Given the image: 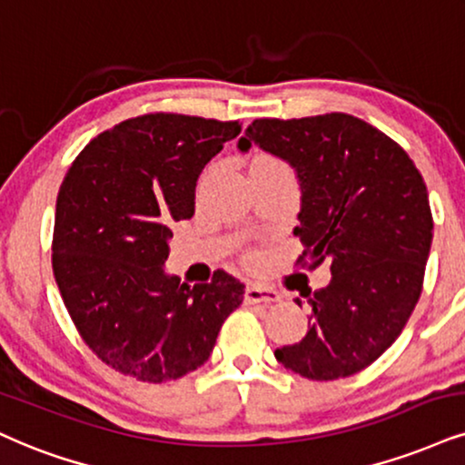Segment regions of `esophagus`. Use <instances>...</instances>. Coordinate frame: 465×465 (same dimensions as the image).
Here are the masks:
<instances>
[{
    "label": "esophagus",
    "instance_id": "34e87169",
    "mask_svg": "<svg viewBox=\"0 0 465 465\" xmlns=\"http://www.w3.org/2000/svg\"><path fill=\"white\" fill-rule=\"evenodd\" d=\"M243 300L245 303H273V302H280V295L273 289H269V286L254 282L245 286Z\"/></svg>",
    "mask_w": 465,
    "mask_h": 465
}]
</instances>
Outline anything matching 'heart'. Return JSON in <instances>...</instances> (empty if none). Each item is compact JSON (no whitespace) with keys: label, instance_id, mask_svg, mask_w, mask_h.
I'll return each instance as SVG.
<instances>
[{"label":"heart","instance_id":"heart-1","mask_svg":"<svg viewBox=\"0 0 465 465\" xmlns=\"http://www.w3.org/2000/svg\"><path fill=\"white\" fill-rule=\"evenodd\" d=\"M267 162H276V159H272V157H259L254 163H267Z\"/></svg>","mask_w":465,"mask_h":465}]
</instances>
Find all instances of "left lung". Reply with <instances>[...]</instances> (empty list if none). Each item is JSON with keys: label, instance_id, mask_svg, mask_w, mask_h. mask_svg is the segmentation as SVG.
Here are the masks:
<instances>
[{"label": "left lung", "instance_id": "left-lung-1", "mask_svg": "<svg viewBox=\"0 0 465 465\" xmlns=\"http://www.w3.org/2000/svg\"><path fill=\"white\" fill-rule=\"evenodd\" d=\"M252 142L300 179L297 265L331 272L328 286L302 293L311 330L276 360L314 381L360 372L397 341L420 297L433 239L425 181L397 142L349 114L259 118L239 151Z\"/></svg>", "mask_w": 465, "mask_h": 465}]
</instances>
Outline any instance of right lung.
Returning a JSON list of instances; mask_svg holds the SVG:
<instances>
[{
  "label": "right lung",
  "instance_id": "obj_1",
  "mask_svg": "<svg viewBox=\"0 0 465 465\" xmlns=\"http://www.w3.org/2000/svg\"><path fill=\"white\" fill-rule=\"evenodd\" d=\"M239 120L154 112L103 131L74 157L55 203L51 262L62 300L101 362L137 381L179 380L209 360L243 284L163 272L170 223L196 206L200 172Z\"/></svg>",
  "mask_w": 465,
  "mask_h": 465
}]
</instances>
